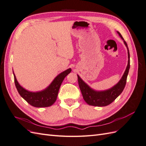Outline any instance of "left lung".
I'll return each mask as SVG.
<instances>
[{"instance_id":"obj_1","label":"left lung","mask_w":146,"mask_h":146,"mask_svg":"<svg viewBox=\"0 0 146 146\" xmlns=\"http://www.w3.org/2000/svg\"><path fill=\"white\" fill-rule=\"evenodd\" d=\"M117 33L119 36L123 40L125 45L127 48L129 61H128V64L125 71L124 74H123L121 80L119 82L117 85L113 86L111 89L107 91L100 92L95 91L88 86L82 80L80 77L77 76L78 85L82 92L83 99L90 105L96 106V107H105V106L110 105L121 94V92L123 91L125 86L127 78L130 69V53L127 42L125 41L124 39L122 36L121 34L118 32Z\"/></svg>"}]
</instances>
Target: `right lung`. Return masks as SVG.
Here are the masks:
<instances>
[{"instance_id": "add662e5", "label": "right lung", "mask_w": 146, "mask_h": 146, "mask_svg": "<svg viewBox=\"0 0 146 146\" xmlns=\"http://www.w3.org/2000/svg\"><path fill=\"white\" fill-rule=\"evenodd\" d=\"M70 72L71 69H68L61 72L54 79L49 86L41 92H32L25 90L20 86L14 75L15 86L20 96L33 107L38 108L50 107L56 100L61 84Z\"/></svg>"}]
</instances>
